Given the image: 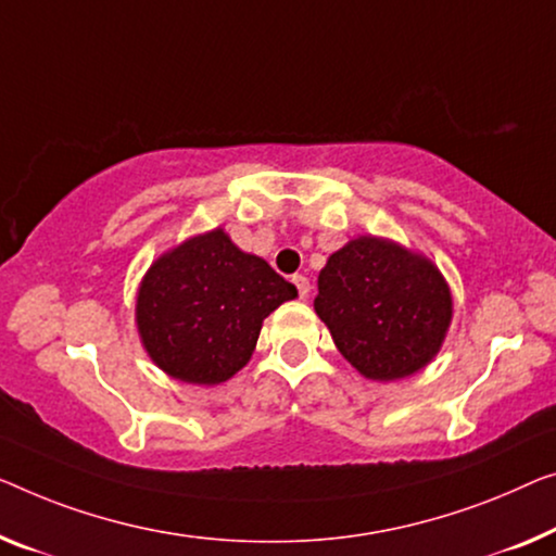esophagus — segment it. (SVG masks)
<instances>
[{
	"label": "esophagus",
	"mask_w": 556,
	"mask_h": 556,
	"mask_svg": "<svg viewBox=\"0 0 556 556\" xmlns=\"http://www.w3.org/2000/svg\"><path fill=\"white\" fill-rule=\"evenodd\" d=\"M292 281L296 287V294H300V300H306V296H309V279L302 277V275H294Z\"/></svg>",
	"instance_id": "1"
}]
</instances>
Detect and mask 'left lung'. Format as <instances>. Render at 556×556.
<instances>
[{
    "label": "left lung",
    "instance_id": "8db88e82",
    "mask_svg": "<svg viewBox=\"0 0 556 556\" xmlns=\"http://www.w3.org/2000/svg\"><path fill=\"white\" fill-rule=\"evenodd\" d=\"M314 309L342 357L364 377L387 382L414 375L439 352L452 294L425 256L359 237L319 271Z\"/></svg>",
    "mask_w": 556,
    "mask_h": 556
}]
</instances>
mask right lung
Segmentation results:
<instances>
[{
	"mask_svg": "<svg viewBox=\"0 0 556 556\" xmlns=\"http://www.w3.org/2000/svg\"><path fill=\"white\" fill-rule=\"evenodd\" d=\"M296 287L244 254L222 229L152 264L139 287L137 325L149 357L169 377L219 384L250 362L262 321Z\"/></svg>",
	"mask_w": 556,
	"mask_h": 556,
	"instance_id": "add662e5",
	"label": "right lung"
}]
</instances>
